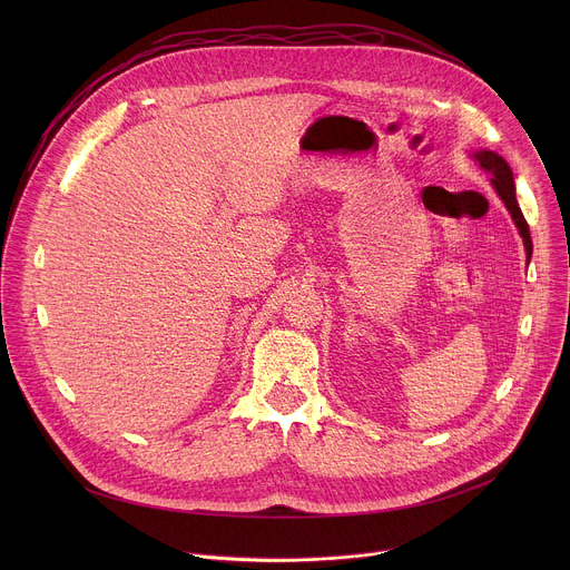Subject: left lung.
<instances>
[{
  "mask_svg": "<svg viewBox=\"0 0 570 570\" xmlns=\"http://www.w3.org/2000/svg\"><path fill=\"white\" fill-rule=\"evenodd\" d=\"M471 157L478 161V167H480L482 171H487V174L492 176V185H494L497 194L501 196V200L505 203L508 212L512 214L514 225L519 227V234H521L523 246H525V255H528V262H530V257H532V238H530V229H528V223H525V218H523V212H521V207H519V203H517L514 176H512L510 165H508V161H505L499 153L484 150V148L471 153Z\"/></svg>",
  "mask_w": 570,
  "mask_h": 570,
  "instance_id": "obj_1",
  "label": "left lung"
}]
</instances>
